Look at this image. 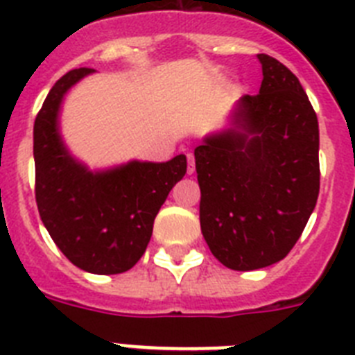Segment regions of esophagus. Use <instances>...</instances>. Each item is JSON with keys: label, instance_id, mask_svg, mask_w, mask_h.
I'll return each instance as SVG.
<instances>
[{"label": "esophagus", "instance_id": "obj_1", "mask_svg": "<svg viewBox=\"0 0 355 355\" xmlns=\"http://www.w3.org/2000/svg\"><path fill=\"white\" fill-rule=\"evenodd\" d=\"M188 174H193L196 172V159H193L192 155H188V167H187Z\"/></svg>", "mask_w": 355, "mask_h": 355}]
</instances>
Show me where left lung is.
Wrapping results in <instances>:
<instances>
[{"label":"left lung","mask_w":355,"mask_h":355,"mask_svg":"<svg viewBox=\"0 0 355 355\" xmlns=\"http://www.w3.org/2000/svg\"><path fill=\"white\" fill-rule=\"evenodd\" d=\"M259 94L238 99L224 130L196 147L200 231L231 270L286 258L320 192L318 119L299 78L258 55Z\"/></svg>","instance_id":"1"}]
</instances>
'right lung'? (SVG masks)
Wrapping results in <instances>:
<instances>
[{
  "mask_svg": "<svg viewBox=\"0 0 355 355\" xmlns=\"http://www.w3.org/2000/svg\"><path fill=\"white\" fill-rule=\"evenodd\" d=\"M94 69H74L53 85L33 126L35 199L44 227L78 268L112 275L142 258L168 192L187 174V156L131 162L108 168L89 165L69 150L60 130L69 90Z\"/></svg>",
  "mask_w": 355,
  "mask_h": 355,
  "instance_id": "right-lung-1",
  "label": "right lung"
}]
</instances>
